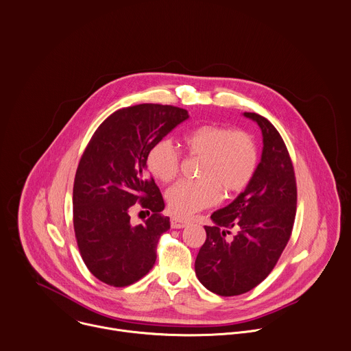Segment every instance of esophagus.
<instances>
[{"label": "esophagus", "mask_w": 351, "mask_h": 351, "mask_svg": "<svg viewBox=\"0 0 351 351\" xmlns=\"http://www.w3.org/2000/svg\"><path fill=\"white\" fill-rule=\"evenodd\" d=\"M186 224H187V220H186V219L176 217V216H173V217L171 219V227H172V228H182V227H184Z\"/></svg>", "instance_id": "esophagus-1"}]
</instances>
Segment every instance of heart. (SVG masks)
<instances>
[{"instance_id":"obj_1","label":"heart","mask_w":351,"mask_h":351,"mask_svg":"<svg viewBox=\"0 0 351 351\" xmlns=\"http://www.w3.org/2000/svg\"><path fill=\"white\" fill-rule=\"evenodd\" d=\"M190 157L201 158L198 179L182 180L167 191L169 210L189 216L216 204L221 191L227 197L244 191L252 182L259 162L258 143L247 131L220 124H204L182 136ZM180 154L168 139L152 145L146 154L149 172L162 183H169L180 172Z\"/></svg>"}]
</instances>
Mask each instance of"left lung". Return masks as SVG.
Instances as JSON below:
<instances>
[{
	"instance_id": "obj_1",
	"label": "left lung",
	"mask_w": 351,
	"mask_h": 351,
	"mask_svg": "<svg viewBox=\"0 0 351 351\" xmlns=\"http://www.w3.org/2000/svg\"><path fill=\"white\" fill-rule=\"evenodd\" d=\"M244 115L262 130V160L245 191L210 215L215 224L205 226L206 240L195 259L198 280L220 296L245 293L273 271L296 216V178L285 142L265 117Z\"/></svg>"
}]
</instances>
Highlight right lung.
Returning a JSON list of instances; mask_svg holds the SVG:
<instances>
[{
    "label": "right lung",
    "mask_w": 351,
    "mask_h": 351,
    "mask_svg": "<svg viewBox=\"0 0 351 351\" xmlns=\"http://www.w3.org/2000/svg\"><path fill=\"white\" fill-rule=\"evenodd\" d=\"M189 119L184 108L143 103L114 111L86 145L74 178L73 224L88 270L110 287H128L156 263L157 244L171 224L162 194L146 172L152 145ZM135 203L151 216L130 223Z\"/></svg>",
    "instance_id": "1"
}]
</instances>
